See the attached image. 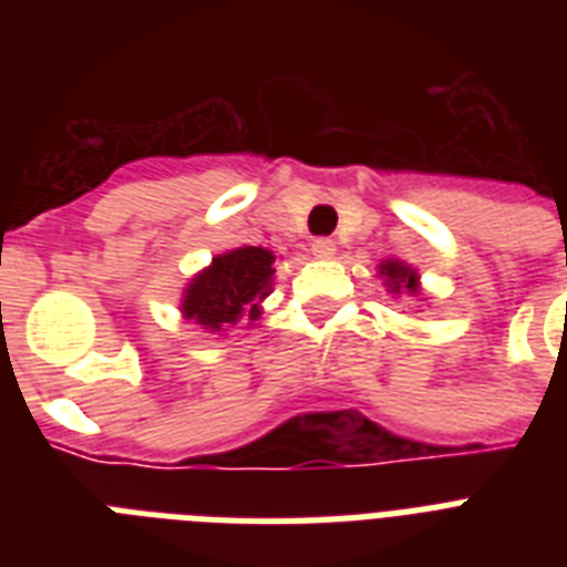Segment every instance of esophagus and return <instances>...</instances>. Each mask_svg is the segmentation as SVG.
<instances>
[{"mask_svg": "<svg viewBox=\"0 0 567 567\" xmlns=\"http://www.w3.org/2000/svg\"><path fill=\"white\" fill-rule=\"evenodd\" d=\"M311 252H315L318 258L336 256V240H332V238H315V240H311Z\"/></svg>", "mask_w": 567, "mask_h": 567, "instance_id": "esophagus-1", "label": "esophagus"}]
</instances>
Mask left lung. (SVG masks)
Returning a JSON list of instances; mask_svg holds the SVG:
<instances>
[{"label": "left lung", "mask_w": 567, "mask_h": 567, "mask_svg": "<svg viewBox=\"0 0 567 567\" xmlns=\"http://www.w3.org/2000/svg\"><path fill=\"white\" fill-rule=\"evenodd\" d=\"M382 276H388V285H391L394 291H400V288H405L409 293L417 291V276H414V270L400 265V261H385V265H382Z\"/></svg>", "instance_id": "left-lung-1"}]
</instances>
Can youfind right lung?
<instances>
[{"mask_svg": "<svg viewBox=\"0 0 567 567\" xmlns=\"http://www.w3.org/2000/svg\"><path fill=\"white\" fill-rule=\"evenodd\" d=\"M270 276H274V256L267 249H231L226 256L214 258L212 267L188 285L182 311L185 318L196 320L205 329L235 323L240 315L256 320L261 315L258 302L270 293Z\"/></svg>", "mask_w": 567, "mask_h": 567, "instance_id": "obj_1", "label": "right lung"}]
</instances>
